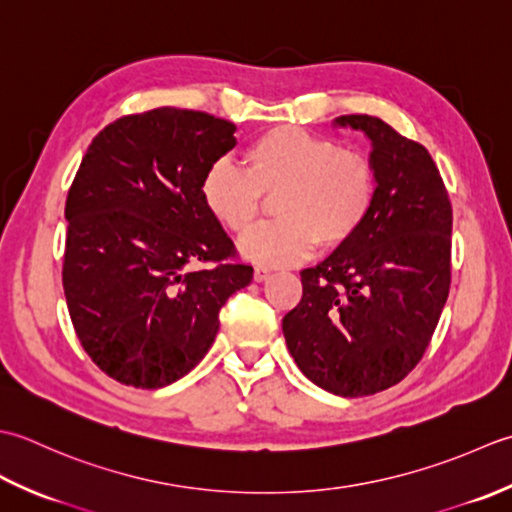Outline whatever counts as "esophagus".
<instances>
[{"instance_id":"34e87169","label":"esophagus","mask_w":512,"mask_h":512,"mask_svg":"<svg viewBox=\"0 0 512 512\" xmlns=\"http://www.w3.org/2000/svg\"><path fill=\"white\" fill-rule=\"evenodd\" d=\"M269 274H271V271L267 267H256L254 269V280H256V283H263V280L269 278Z\"/></svg>"}]
</instances>
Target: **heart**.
I'll list each match as a JSON object with an SVG mask.
<instances>
[{"label": "heart", "instance_id": "heart-1", "mask_svg": "<svg viewBox=\"0 0 512 512\" xmlns=\"http://www.w3.org/2000/svg\"><path fill=\"white\" fill-rule=\"evenodd\" d=\"M243 170L216 161L201 176V201L214 221L245 234L263 214V196L276 198L280 221L249 234L245 258L289 267L320 245L338 252L358 238L371 218L378 179L367 156L294 125H276L247 145Z\"/></svg>", "mask_w": 512, "mask_h": 512}]
</instances>
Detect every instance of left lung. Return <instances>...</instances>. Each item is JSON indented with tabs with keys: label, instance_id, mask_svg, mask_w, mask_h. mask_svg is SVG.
Returning <instances> with one entry per match:
<instances>
[{
	"label": "left lung",
	"instance_id": "obj_1",
	"mask_svg": "<svg viewBox=\"0 0 512 512\" xmlns=\"http://www.w3.org/2000/svg\"><path fill=\"white\" fill-rule=\"evenodd\" d=\"M336 123L371 139L378 194L356 241L300 271L283 333L311 382L362 398L404 380L429 347L451 289L453 207L424 145L369 114Z\"/></svg>",
	"mask_w": 512,
	"mask_h": 512
}]
</instances>
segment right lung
Segmentation results:
<instances>
[{
	"instance_id": "add662e5",
	"label": "right lung",
	"mask_w": 512,
	"mask_h": 512,
	"mask_svg": "<svg viewBox=\"0 0 512 512\" xmlns=\"http://www.w3.org/2000/svg\"><path fill=\"white\" fill-rule=\"evenodd\" d=\"M234 132L207 112L156 108L106 125L81 159L61 278L81 347L112 380L183 378L212 347L225 300L252 283L198 192Z\"/></svg>"
}]
</instances>
